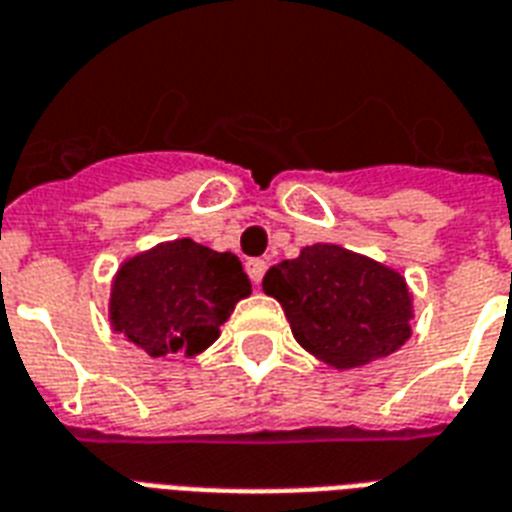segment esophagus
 I'll return each instance as SVG.
<instances>
[{
  "label": "esophagus",
  "mask_w": 512,
  "mask_h": 512,
  "mask_svg": "<svg viewBox=\"0 0 512 512\" xmlns=\"http://www.w3.org/2000/svg\"><path fill=\"white\" fill-rule=\"evenodd\" d=\"M247 273L252 284H260L263 282V273H265V260L255 257V260H247Z\"/></svg>",
  "instance_id": "1"
}]
</instances>
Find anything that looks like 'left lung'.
I'll return each mask as SVG.
<instances>
[{"mask_svg":"<svg viewBox=\"0 0 512 512\" xmlns=\"http://www.w3.org/2000/svg\"><path fill=\"white\" fill-rule=\"evenodd\" d=\"M263 290L282 303L295 341L338 370L389 357L411 338L403 276L338 244H314L268 268Z\"/></svg>","mask_w":512,"mask_h":512,"instance_id":"left-lung-1","label":"left lung"}]
</instances>
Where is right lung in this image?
Instances as JSON below:
<instances>
[{"label":"right lung","instance_id":"add662e5","mask_svg":"<svg viewBox=\"0 0 512 512\" xmlns=\"http://www.w3.org/2000/svg\"><path fill=\"white\" fill-rule=\"evenodd\" d=\"M249 292L239 257L177 239L120 265L109 319L150 357H195L220 338V325Z\"/></svg>","mask_w":512,"mask_h":512}]
</instances>
